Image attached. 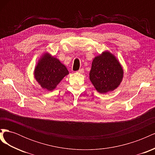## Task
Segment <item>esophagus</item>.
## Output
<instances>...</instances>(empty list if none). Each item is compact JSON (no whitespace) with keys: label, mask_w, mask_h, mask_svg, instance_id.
Segmentation results:
<instances>
[{"label":"esophagus","mask_w":155,"mask_h":155,"mask_svg":"<svg viewBox=\"0 0 155 155\" xmlns=\"http://www.w3.org/2000/svg\"><path fill=\"white\" fill-rule=\"evenodd\" d=\"M78 73H79V74H83V72H84V69L83 68H81V69H79L78 71L77 72Z\"/></svg>","instance_id":"esophagus-1"}]
</instances>
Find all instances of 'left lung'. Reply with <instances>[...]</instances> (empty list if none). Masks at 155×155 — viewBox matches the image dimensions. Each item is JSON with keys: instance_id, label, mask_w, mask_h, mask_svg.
I'll return each instance as SVG.
<instances>
[{"instance_id": "1", "label": "left lung", "mask_w": 155, "mask_h": 155, "mask_svg": "<svg viewBox=\"0 0 155 155\" xmlns=\"http://www.w3.org/2000/svg\"><path fill=\"white\" fill-rule=\"evenodd\" d=\"M123 78V67L110 51L105 50L93 59L89 79L99 93L114 91L120 86Z\"/></svg>"}]
</instances>
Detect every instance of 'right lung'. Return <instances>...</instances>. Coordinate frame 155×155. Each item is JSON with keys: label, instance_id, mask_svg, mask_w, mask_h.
Listing matches in <instances>:
<instances>
[{"label": "right lung", "instance_id": "obj_1", "mask_svg": "<svg viewBox=\"0 0 155 155\" xmlns=\"http://www.w3.org/2000/svg\"><path fill=\"white\" fill-rule=\"evenodd\" d=\"M68 74L67 67L48 51L42 54L34 71L35 80L42 88L48 91L54 90Z\"/></svg>", "mask_w": 155, "mask_h": 155}]
</instances>
